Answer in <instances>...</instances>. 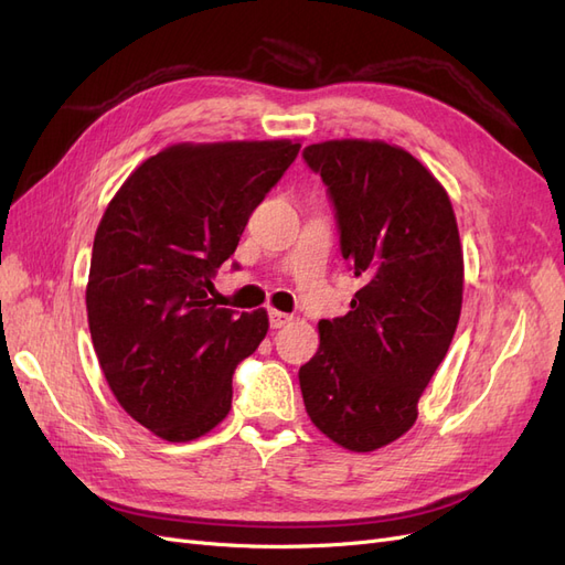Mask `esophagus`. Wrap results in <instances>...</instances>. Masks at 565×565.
Segmentation results:
<instances>
[{"mask_svg": "<svg viewBox=\"0 0 565 565\" xmlns=\"http://www.w3.org/2000/svg\"><path fill=\"white\" fill-rule=\"evenodd\" d=\"M268 318H270V328L273 330H278V328H285V324L292 320V316L289 313H282V311H276V309H270L268 311Z\"/></svg>", "mask_w": 565, "mask_h": 565, "instance_id": "34e87169", "label": "esophagus"}]
</instances>
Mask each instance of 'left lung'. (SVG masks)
I'll return each instance as SVG.
<instances>
[{
  "label": "left lung",
  "mask_w": 565,
  "mask_h": 565,
  "mask_svg": "<svg viewBox=\"0 0 565 565\" xmlns=\"http://www.w3.org/2000/svg\"><path fill=\"white\" fill-rule=\"evenodd\" d=\"M303 160L328 185L361 289L344 318L318 322L301 396L337 446L372 452L413 429L455 337L465 289L457 218L446 188L398 146L322 141Z\"/></svg>",
  "instance_id": "left-lung-1"
}]
</instances>
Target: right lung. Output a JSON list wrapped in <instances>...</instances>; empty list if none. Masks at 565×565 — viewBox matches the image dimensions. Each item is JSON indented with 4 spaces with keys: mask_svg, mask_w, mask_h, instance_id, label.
<instances>
[{
    "mask_svg": "<svg viewBox=\"0 0 565 565\" xmlns=\"http://www.w3.org/2000/svg\"><path fill=\"white\" fill-rule=\"evenodd\" d=\"M299 148L174 143L134 169L96 228L87 318L98 365L125 413L169 443L226 419L233 372L268 332L264 309L237 316L210 289Z\"/></svg>",
    "mask_w": 565,
    "mask_h": 565,
    "instance_id": "1",
    "label": "right lung"
}]
</instances>
